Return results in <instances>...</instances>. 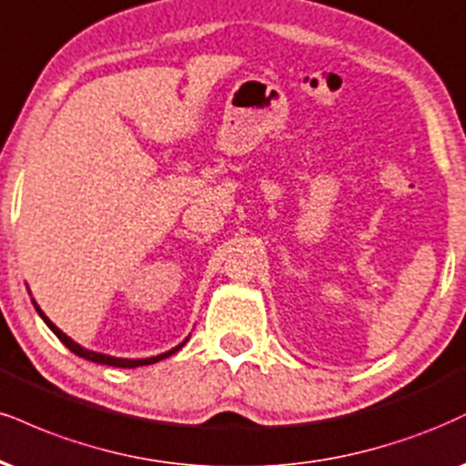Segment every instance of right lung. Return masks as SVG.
<instances>
[{"label":"right lung","instance_id":"right-lung-1","mask_svg":"<svg viewBox=\"0 0 466 466\" xmlns=\"http://www.w3.org/2000/svg\"><path fill=\"white\" fill-rule=\"evenodd\" d=\"M32 304H35V308H36V312L38 315H41V319L45 323H47V328L52 329V332L58 336L60 339V343H63L65 347H69V351H73V354L76 356H80V358H86V360H91V362H97V364H108V367H121V369H134V367H145V364H154V362H158V360H165V358H169L171 354H176V351H179L184 347V343H187V340H184V343H179L177 347H173V350H169V351H165V354H160V356H151V358H137V360H132V358H115V356H106V354H97V351H91V350H84L82 345H77L76 340H71L69 336H66L63 329H58L56 328V325L49 321L47 317H45V312L41 310V308H38V304L35 299H32Z\"/></svg>","mask_w":466,"mask_h":466}]
</instances>
